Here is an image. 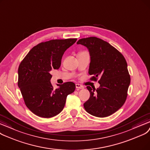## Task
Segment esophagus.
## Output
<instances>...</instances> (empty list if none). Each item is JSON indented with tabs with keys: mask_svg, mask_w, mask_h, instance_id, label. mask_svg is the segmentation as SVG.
<instances>
[{
	"mask_svg": "<svg viewBox=\"0 0 150 150\" xmlns=\"http://www.w3.org/2000/svg\"><path fill=\"white\" fill-rule=\"evenodd\" d=\"M76 87L77 88H79V89H83L84 88V87L83 86V85H82L81 84H79V83H76Z\"/></svg>",
	"mask_w": 150,
	"mask_h": 150,
	"instance_id": "34e87169",
	"label": "esophagus"
}]
</instances>
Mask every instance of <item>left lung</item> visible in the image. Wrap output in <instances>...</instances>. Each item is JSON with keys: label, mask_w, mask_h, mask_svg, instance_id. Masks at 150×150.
Instances as JSON below:
<instances>
[{"label": "left lung", "mask_w": 150, "mask_h": 150, "mask_svg": "<svg viewBox=\"0 0 150 150\" xmlns=\"http://www.w3.org/2000/svg\"><path fill=\"white\" fill-rule=\"evenodd\" d=\"M77 45L86 46L91 61L88 73L91 81L100 84L99 88H87L90 93L83 107L88 113L97 117H108L120 109L125 103L131 77L123 54L100 38L91 37L80 39Z\"/></svg>", "instance_id": "1"}]
</instances>
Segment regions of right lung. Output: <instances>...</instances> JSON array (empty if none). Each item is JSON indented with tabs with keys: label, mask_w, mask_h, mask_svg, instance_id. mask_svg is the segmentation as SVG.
I'll list each match as a JSON object with an SVG mask.
<instances>
[{
	"label": "right lung",
	"mask_w": 150,
	"mask_h": 150,
	"mask_svg": "<svg viewBox=\"0 0 150 150\" xmlns=\"http://www.w3.org/2000/svg\"><path fill=\"white\" fill-rule=\"evenodd\" d=\"M77 38L52 40L34 46L18 68V85L25 105L35 115L51 118L62 112L67 97L75 90L76 85L67 82L54 89L50 82L52 69H57L62 56Z\"/></svg>",
	"instance_id": "1"
}]
</instances>
